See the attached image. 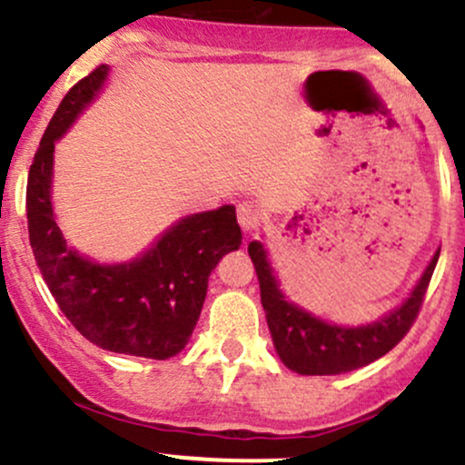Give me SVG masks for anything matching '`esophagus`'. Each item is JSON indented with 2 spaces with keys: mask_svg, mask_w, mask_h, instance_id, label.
Here are the masks:
<instances>
[{
  "mask_svg": "<svg viewBox=\"0 0 465 465\" xmlns=\"http://www.w3.org/2000/svg\"><path fill=\"white\" fill-rule=\"evenodd\" d=\"M237 222L243 232H252L261 222V211L254 202H242L237 206Z\"/></svg>",
  "mask_w": 465,
  "mask_h": 465,
  "instance_id": "esophagus-1",
  "label": "esophagus"
}]
</instances>
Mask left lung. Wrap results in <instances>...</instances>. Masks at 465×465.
I'll return each mask as SVG.
<instances>
[{
    "mask_svg": "<svg viewBox=\"0 0 465 465\" xmlns=\"http://www.w3.org/2000/svg\"><path fill=\"white\" fill-rule=\"evenodd\" d=\"M248 254L257 270L261 305L268 318L276 353L285 367L301 375L347 373L389 353L413 327L440 259L437 252L404 305L373 325L347 330L330 325L285 301L261 243H250Z\"/></svg>",
    "mask_w": 465,
    "mask_h": 465,
    "instance_id": "obj_1",
    "label": "left lung"
}]
</instances>
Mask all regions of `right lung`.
I'll return each mask as SVG.
<instances>
[{
	"instance_id": "obj_1",
	"label": "right lung",
	"mask_w": 465,
	"mask_h": 465,
	"mask_svg": "<svg viewBox=\"0 0 465 465\" xmlns=\"http://www.w3.org/2000/svg\"><path fill=\"white\" fill-rule=\"evenodd\" d=\"M98 65L76 83L52 116L25 189L30 246L45 285L67 321L87 341L114 353L166 360L189 342L219 259L242 243L234 206L182 219L144 257L96 265L78 257L52 217L54 143L74 123L107 76Z\"/></svg>"
}]
</instances>
